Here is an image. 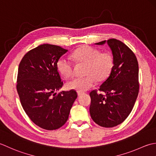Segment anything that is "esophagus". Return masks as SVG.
<instances>
[{
	"label": "esophagus",
	"mask_w": 156,
	"mask_h": 156,
	"mask_svg": "<svg viewBox=\"0 0 156 156\" xmlns=\"http://www.w3.org/2000/svg\"><path fill=\"white\" fill-rule=\"evenodd\" d=\"M83 94V92H81V91H78L77 92V95H78V96H81V95Z\"/></svg>",
	"instance_id": "1"
}]
</instances>
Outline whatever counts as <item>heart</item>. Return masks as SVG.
I'll use <instances>...</instances> for the list:
<instances>
[{"instance_id": "obj_1", "label": "heart", "mask_w": 156, "mask_h": 156, "mask_svg": "<svg viewBox=\"0 0 156 156\" xmlns=\"http://www.w3.org/2000/svg\"><path fill=\"white\" fill-rule=\"evenodd\" d=\"M72 57L77 62L86 65L83 77H77L66 83L69 90L85 91L93 87L98 81L108 77L114 66V58L110 52L100 53L94 48L83 46L75 50ZM58 72L66 79L71 77L73 71V63L65 57H60L56 63Z\"/></svg>"}]
</instances>
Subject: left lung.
Returning <instances> with one entry per match:
<instances>
[{
  "instance_id": "left-lung-1",
  "label": "left lung",
  "mask_w": 156,
  "mask_h": 156,
  "mask_svg": "<svg viewBox=\"0 0 156 156\" xmlns=\"http://www.w3.org/2000/svg\"><path fill=\"white\" fill-rule=\"evenodd\" d=\"M106 43L112 51L114 66L100 86L106 95L90 92V112L98 125L109 128L122 123L133 110L139 94V65L135 54L121 41L113 38L95 44Z\"/></svg>"
}]
</instances>
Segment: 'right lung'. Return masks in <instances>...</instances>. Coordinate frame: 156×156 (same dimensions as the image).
Returning a JSON list of instances; mask_svg holds the SVG:
<instances>
[{"instance_id":"add662e5","label":"right lung","mask_w":156,"mask_h":156,"mask_svg":"<svg viewBox=\"0 0 156 156\" xmlns=\"http://www.w3.org/2000/svg\"><path fill=\"white\" fill-rule=\"evenodd\" d=\"M67 51L42 44L28 52L19 66L17 90L22 107L31 121L44 129L51 131L64 125L77 98L72 90L55 93L63 85L56 63Z\"/></svg>"}]
</instances>
